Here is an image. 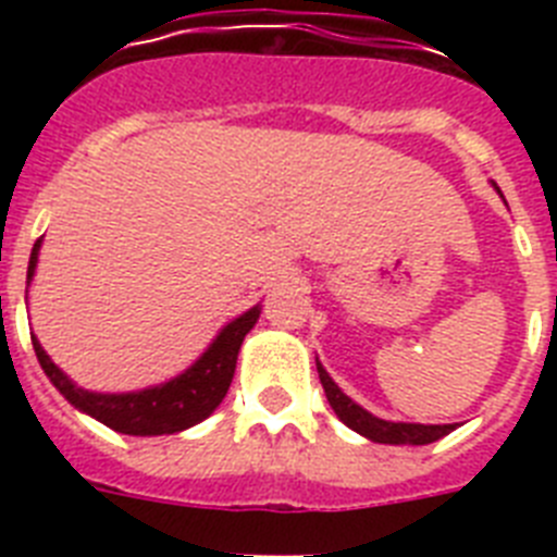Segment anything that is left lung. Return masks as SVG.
Here are the masks:
<instances>
[{
    "label": "left lung",
    "mask_w": 557,
    "mask_h": 557,
    "mask_svg": "<svg viewBox=\"0 0 557 557\" xmlns=\"http://www.w3.org/2000/svg\"><path fill=\"white\" fill-rule=\"evenodd\" d=\"M499 191V186H496ZM318 366V376H321V385L326 391L329 405H332L334 416L348 426V430L359 432L362 437L373 441V444H391V446H424L435 444L444 435H449L455 430V424H405V421H385V418H376L373 412H368L366 407H359L354 398H348L346 393L339 391L337 382L326 373V368L314 359Z\"/></svg>",
    "instance_id": "left-lung-1"
}]
</instances>
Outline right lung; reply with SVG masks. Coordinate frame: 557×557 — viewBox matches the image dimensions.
<instances>
[{
    "label": "right lung",
    "mask_w": 557,
    "mask_h": 557,
    "mask_svg": "<svg viewBox=\"0 0 557 557\" xmlns=\"http://www.w3.org/2000/svg\"><path fill=\"white\" fill-rule=\"evenodd\" d=\"M41 243L44 239H38L33 245V253H29L27 287L33 284V275H36ZM259 314H262V304H256L248 312L225 323L218 332V337L209 343V348L186 371L166 379L161 385L145 387V391H83L49 359V354L44 351L36 334H33V348H36V357L41 362L44 373L49 376V382L61 391V396L75 410L97 418L100 424L111 426L113 432H122V435H172V432H184L189 426L200 424V421H206L211 412L218 410L220 401L228 393L231 379H234L236 357H239L245 334L256 326Z\"/></svg>",
    "instance_id": "right-lung-1"
}]
</instances>
